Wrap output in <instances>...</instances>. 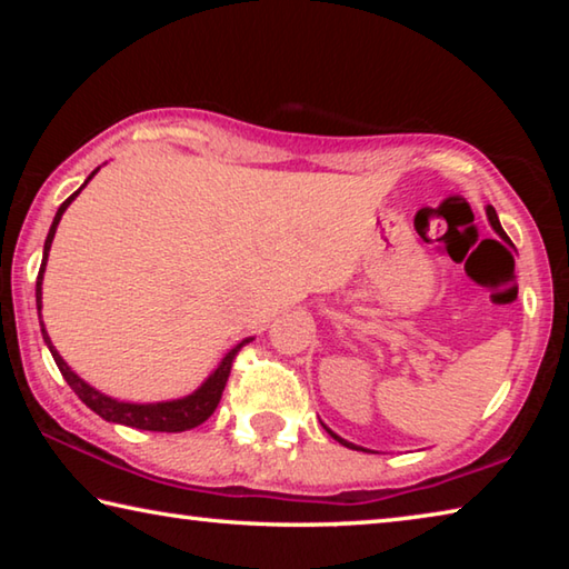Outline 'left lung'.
<instances>
[{
    "label": "left lung",
    "instance_id": "obj_1",
    "mask_svg": "<svg viewBox=\"0 0 569 569\" xmlns=\"http://www.w3.org/2000/svg\"><path fill=\"white\" fill-rule=\"evenodd\" d=\"M487 218H489V223H492V228L497 230V233L499 236H502L505 238V230H502V226H499V218H497V210L492 208V206H487ZM329 435L336 439V441H341V445L343 447H349V449H361V447H356V445H351V441H346V439H341L339 435H333V431L329 429ZM361 451H366V449H361Z\"/></svg>",
    "mask_w": 569,
    "mask_h": 569
}]
</instances>
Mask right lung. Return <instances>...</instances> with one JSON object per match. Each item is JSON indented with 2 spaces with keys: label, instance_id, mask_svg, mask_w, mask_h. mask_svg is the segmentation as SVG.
<instances>
[{
  "label": "right lung",
  "instance_id": "1",
  "mask_svg": "<svg viewBox=\"0 0 569 569\" xmlns=\"http://www.w3.org/2000/svg\"><path fill=\"white\" fill-rule=\"evenodd\" d=\"M98 170L90 172V178L82 182V188L88 186V182L94 178V172H98ZM80 190H74L72 196L67 198L60 208H57V216H54L52 226H50V233H47L40 276H37V311H42V276H44L47 256H50V248H52V238L57 233V226H60L62 213H64L67 208H70L72 200L80 196ZM40 319H42V316H40ZM40 326H42V339L47 343V349H50V353H52L57 369H60L64 381L70 383L77 397H80L84 403H88V407L94 413H98V417H102L104 421L124 423V427L146 429V431H188V429H196L198 423H203L210 417V413L216 411L220 397H223L226 381L230 377V366H233V359H236L238 349L248 341L246 339L243 343H238L236 349H230L226 353V359L218 363V369L210 373V377L203 383H200L196 391L188 393V397L172 399V401H158V403H130V401H118V399H112V397H104V393H100L98 389H92L88 381H82L80 377H77V373L70 369V366L64 363L62 356L57 353V349H54L52 341H50V336H47V331H44V323L42 321H40Z\"/></svg>",
  "mask_w": 569,
  "mask_h": 569
}]
</instances>
